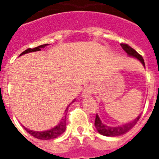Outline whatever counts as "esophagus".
<instances>
[{
    "label": "esophagus",
    "instance_id": "esophagus-1",
    "mask_svg": "<svg viewBox=\"0 0 159 159\" xmlns=\"http://www.w3.org/2000/svg\"><path fill=\"white\" fill-rule=\"evenodd\" d=\"M93 92V86H91V85H88L84 88V89L83 91V94H82V96L83 97H89L92 93Z\"/></svg>",
    "mask_w": 159,
    "mask_h": 159
}]
</instances>
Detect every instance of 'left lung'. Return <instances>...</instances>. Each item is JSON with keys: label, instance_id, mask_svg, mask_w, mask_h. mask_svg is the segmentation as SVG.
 I'll use <instances>...</instances> for the list:
<instances>
[{"label": "left lung", "instance_id": "8db88e82", "mask_svg": "<svg viewBox=\"0 0 159 159\" xmlns=\"http://www.w3.org/2000/svg\"><path fill=\"white\" fill-rule=\"evenodd\" d=\"M123 49L125 51V52L128 53V55L131 56V57H134V58H136L138 60H140L141 64L145 66V62H144V59L142 58V56L139 54L138 52L134 50V48H132L131 47L128 45V44H125V43H122L121 44ZM140 115H139L138 117L134 120V121H131L129 123H125V124H123V125H120V126L117 127H110L107 126L106 124H104L101 120L100 119V117L98 115H96V117H95V122H94V126L96 128L97 131L102 134V135H105V136H111V137H115V136H119V135H122L123 134L127 133L129 130H130L132 128H133L136 123L138 122V120L140 119Z\"/></svg>", "mask_w": 159, "mask_h": 159}]
</instances>
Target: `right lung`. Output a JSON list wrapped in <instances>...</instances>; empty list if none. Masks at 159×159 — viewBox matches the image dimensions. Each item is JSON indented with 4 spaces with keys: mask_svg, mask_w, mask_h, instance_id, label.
I'll use <instances>...</instances> for the list:
<instances>
[{
    "mask_svg": "<svg viewBox=\"0 0 159 159\" xmlns=\"http://www.w3.org/2000/svg\"><path fill=\"white\" fill-rule=\"evenodd\" d=\"M48 44H43V45L38 46L36 48H28L26 49L25 51L20 54L19 56L23 55V54H25V53H28V52H36V51H40L41 48H45L46 46H48ZM68 110V107L66 108L65 112H66ZM25 129L30 134H31L32 136H34L35 138H37V139H40V140H51V139H55L57 137H59V135H61L65 131H66V115L65 114V116L62 117V119L59 121V123H58V125H56L54 128H52L51 129L49 130H45V131H33V130H30L29 129H27L25 127H24Z\"/></svg>",
    "mask_w": 159,
    "mask_h": 159,
    "instance_id": "1",
    "label": "right lung"
}]
</instances>
